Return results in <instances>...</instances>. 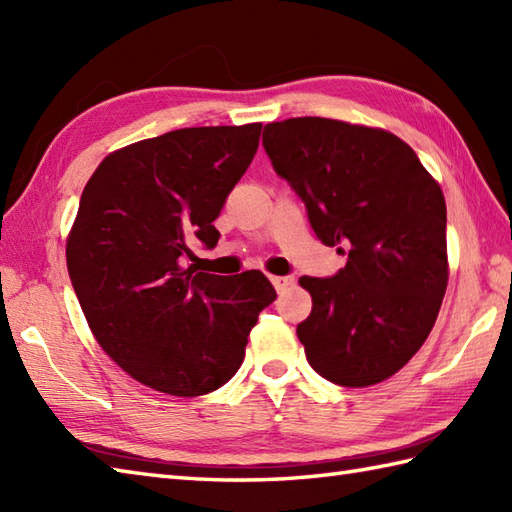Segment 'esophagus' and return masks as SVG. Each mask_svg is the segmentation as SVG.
I'll return each instance as SVG.
<instances>
[{"label":"esophagus","instance_id":"esophagus-1","mask_svg":"<svg viewBox=\"0 0 512 512\" xmlns=\"http://www.w3.org/2000/svg\"><path fill=\"white\" fill-rule=\"evenodd\" d=\"M270 281H273V286H275V290H277V292H284L288 286H292V281H295V279H292V277L273 275V277H270Z\"/></svg>","mask_w":512,"mask_h":512}]
</instances>
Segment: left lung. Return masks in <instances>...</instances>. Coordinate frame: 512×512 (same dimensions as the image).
<instances>
[{"label":"left lung","mask_w":512,"mask_h":512,"mask_svg":"<svg viewBox=\"0 0 512 512\" xmlns=\"http://www.w3.org/2000/svg\"><path fill=\"white\" fill-rule=\"evenodd\" d=\"M279 178L306 204L325 246H343L332 277H301L312 295L297 325L314 372L343 387L394 376L420 350L447 290V204L416 151L383 129L303 116L264 127Z\"/></svg>","instance_id":"left-lung-1"}]
</instances>
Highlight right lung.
<instances>
[{
  "instance_id": "add662e5",
  "label": "right lung",
  "mask_w": 512,
  "mask_h": 512,
  "mask_svg": "<svg viewBox=\"0 0 512 512\" xmlns=\"http://www.w3.org/2000/svg\"><path fill=\"white\" fill-rule=\"evenodd\" d=\"M262 125L187 127L140 140L92 173L68 237V273L96 341L169 396L222 387L244 361L259 312L277 299L259 270L198 273L191 244L213 226L253 162Z\"/></svg>"
}]
</instances>
